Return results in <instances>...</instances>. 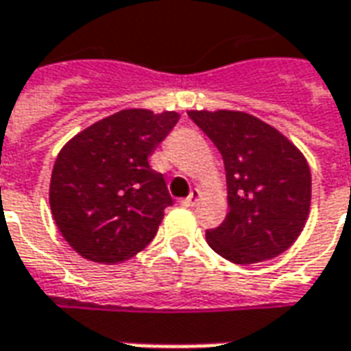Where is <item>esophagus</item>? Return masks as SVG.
<instances>
[{
    "label": "esophagus",
    "mask_w": 351,
    "mask_h": 351,
    "mask_svg": "<svg viewBox=\"0 0 351 351\" xmlns=\"http://www.w3.org/2000/svg\"><path fill=\"white\" fill-rule=\"evenodd\" d=\"M199 200H200V191H193V193H191L187 199L181 200V204H183V206H187V208H193V206H197V204H199Z\"/></svg>",
    "instance_id": "34e87169"
}]
</instances>
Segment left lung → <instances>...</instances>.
<instances>
[{
    "instance_id": "8db88e82",
    "label": "left lung",
    "mask_w": 351,
    "mask_h": 351,
    "mask_svg": "<svg viewBox=\"0 0 351 351\" xmlns=\"http://www.w3.org/2000/svg\"><path fill=\"white\" fill-rule=\"evenodd\" d=\"M223 156L227 212L206 231L221 258L239 265L273 260L300 237L311 204L304 152L277 128L243 110H189Z\"/></svg>"
}]
</instances>
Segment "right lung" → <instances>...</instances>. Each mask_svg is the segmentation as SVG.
Segmentation results:
<instances>
[{"label": "right lung", "mask_w": 351, "mask_h": 351, "mask_svg": "<svg viewBox=\"0 0 351 351\" xmlns=\"http://www.w3.org/2000/svg\"><path fill=\"white\" fill-rule=\"evenodd\" d=\"M180 112L125 108L64 143L51 171L49 206L60 235L89 262L120 263L151 243L171 204L149 154Z\"/></svg>", "instance_id": "obj_1"}]
</instances>
